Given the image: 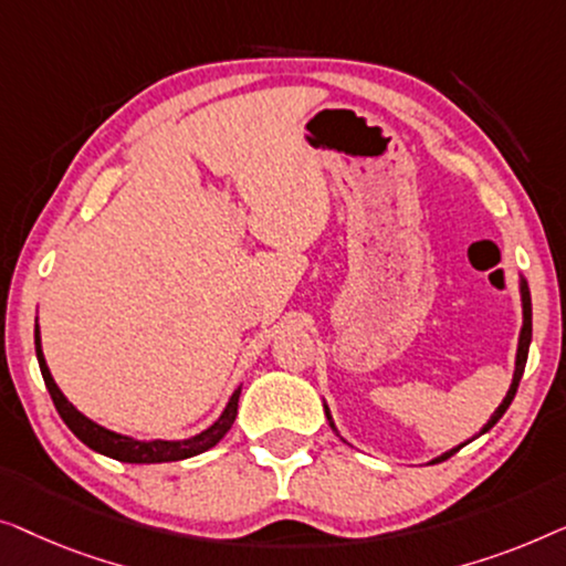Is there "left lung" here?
<instances>
[{
	"label": "left lung",
	"instance_id": "8db88e82",
	"mask_svg": "<svg viewBox=\"0 0 566 566\" xmlns=\"http://www.w3.org/2000/svg\"><path fill=\"white\" fill-rule=\"evenodd\" d=\"M518 292H521V310H523V325H521V333H518V348H515V369H513V381H511V387H507V395L503 397V402L497 405V410L492 412V418L488 420V423H484L482 428H480V433L476 436H482V433H488L492 426L497 423L500 418L505 416V410L511 408V402H513V397H515V389H518V381H521V377H523V369H525V359H528V346H531V331H533V313H531V292H528V282L523 280V274L518 276ZM323 408H325V418H328V423H331V428L333 431L338 433V428H336V423H333V416H331V408L328 405L323 402ZM340 436V433H338ZM464 443H469V441H464ZM464 443H459V446H453V449H449V451H443L441 457H436L433 461H443V459H449L451 453H457L461 446Z\"/></svg>",
	"mask_w": 566,
	"mask_h": 566
}]
</instances>
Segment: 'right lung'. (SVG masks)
Listing matches in <instances>:
<instances>
[{"instance_id": "right-lung-1", "label": "right lung", "mask_w": 566, "mask_h": 566, "mask_svg": "<svg viewBox=\"0 0 566 566\" xmlns=\"http://www.w3.org/2000/svg\"><path fill=\"white\" fill-rule=\"evenodd\" d=\"M35 356H38V364H41V374L45 379L48 392H51V400L55 405V410H59V416L63 418V423L71 428V433H74L78 441L90 446L92 451L105 453V457H109V459L127 461V464H164V461H181V459L197 457V453L212 449V446L220 443L222 436L230 431V426L235 423L241 387L230 395V400L226 405V410L220 412V418L214 420L212 426H207L205 431L189 436V439L140 441V439H133V436L109 431V428L94 423L92 418H86L82 410H76L74 405L69 402V397L61 392V387L55 385L53 374H51V369H48L45 356H43L41 328H38V321H35Z\"/></svg>"}]
</instances>
